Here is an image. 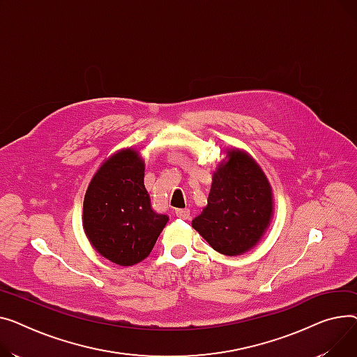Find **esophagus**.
<instances>
[{
  "label": "esophagus",
  "instance_id": "esophagus-1",
  "mask_svg": "<svg viewBox=\"0 0 357 357\" xmlns=\"http://www.w3.org/2000/svg\"><path fill=\"white\" fill-rule=\"evenodd\" d=\"M176 216L180 219H188L190 218V211H188V208H177Z\"/></svg>",
  "mask_w": 357,
  "mask_h": 357
}]
</instances>
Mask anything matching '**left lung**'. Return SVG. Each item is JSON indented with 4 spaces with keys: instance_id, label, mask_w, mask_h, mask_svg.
Masks as SVG:
<instances>
[{
    "instance_id": "left-lung-1",
    "label": "left lung",
    "mask_w": 357,
    "mask_h": 357,
    "mask_svg": "<svg viewBox=\"0 0 357 357\" xmlns=\"http://www.w3.org/2000/svg\"><path fill=\"white\" fill-rule=\"evenodd\" d=\"M213 173L203 212L192 226L219 254L236 257L254 248L271 223L272 188L257 161L241 150Z\"/></svg>"
}]
</instances>
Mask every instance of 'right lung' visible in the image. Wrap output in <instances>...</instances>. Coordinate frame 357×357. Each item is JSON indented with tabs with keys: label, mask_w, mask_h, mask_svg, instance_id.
<instances>
[{
	"label": "right lung",
	"mask_w": 357,
	"mask_h": 357,
	"mask_svg": "<svg viewBox=\"0 0 357 357\" xmlns=\"http://www.w3.org/2000/svg\"><path fill=\"white\" fill-rule=\"evenodd\" d=\"M139 154L121 150L105 161L83 200V229L98 252L121 266L150 255L169 216L153 211Z\"/></svg>",
	"instance_id": "add662e5"
}]
</instances>
